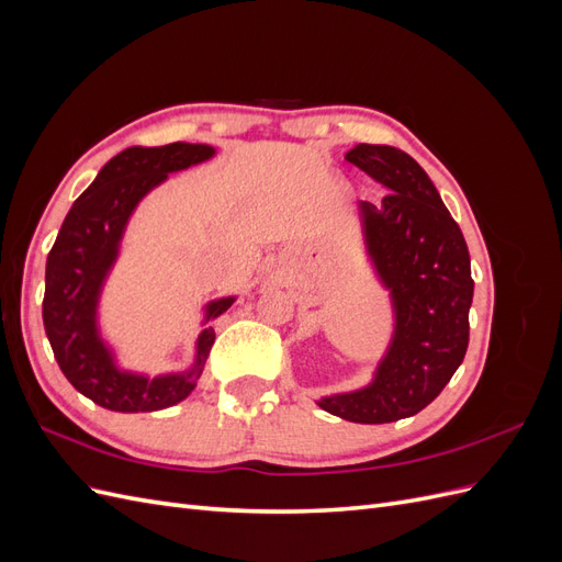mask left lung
I'll return each mask as SVG.
<instances>
[{
  "instance_id": "obj_1",
  "label": "left lung",
  "mask_w": 562,
  "mask_h": 562,
  "mask_svg": "<svg viewBox=\"0 0 562 562\" xmlns=\"http://www.w3.org/2000/svg\"><path fill=\"white\" fill-rule=\"evenodd\" d=\"M347 161L386 187L361 201L368 252L396 304V335L370 386L318 405L359 424L424 411L462 366L469 347L473 279L462 229L424 168L389 145H356Z\"/></svg>"
}]
</instances>
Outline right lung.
Segmentation results:
<instances>
[{
  "label": "right lung",
  "instance_id": "add662e5",
  "mask_svg": "<svg viewBox=\"0 0 562 562\" xmlns=\"http://www.w3.org/2000/svg\"><path fill=\"white\" fill-rule=\"evenodd\" d=\"M209 157L213 147L190 143L124 149L75 201L46 258L42 318L50 349L67 382L108 411L151 413L180 403L190 396L215 342V330L206 328L199 337L194 370L147 380L119 372L95 330L98 291L135 203L168 173ZM232 302L225 297L209 304V318L227 312Z\"/></svg>",
  "mask_w": 562,
  "mask_h": 562
}]
</instances>
